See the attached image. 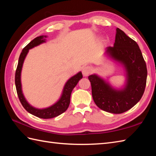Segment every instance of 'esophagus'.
Returning a JSON list of instances; mask_svg holds the SVG:
<instances>
[{
  "label": "esophagus",
  "mask_w": 156,
  "mask_h": 156,
  "mask_svg": "<svg viewBox=\"0 0 156 156\" xmlns=\"http://www.w3.org/2000/svg\"><path fill=\"white\" fill-rule=\"evenodd\" d=\"M92 70V69L90 66H85L82 69V74H83L84 76H88L89 74H91Z\"/></svg>",
  "instance_id": "obj_1"
}]
</instances>
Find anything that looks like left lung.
<instances>
[{"label":"left lung","instance_id":"8db88e82","mask_svg":"<svg viewBox=\"0 0 156 156\" xmlns=\"http://www.w3.org/2000/svg\"><path fill=\"white\" fill-rule=\"evenodd\" d=\"M105 53L124 66L127 83L121 90H117L97 75L89 76L92 98L102 110L121 114L134 107L143 96L147 76L146 64L136 41L119 28L114 46L106 48Z\"/></svg>","mask_w":156,"mask_h":156}]
</instances>
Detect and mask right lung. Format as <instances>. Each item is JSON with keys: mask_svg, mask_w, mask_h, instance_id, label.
<instances>
[{"mask_svg": "<svg viewBox=\"0 0 156 156\" xmlns=\"http://www.w3.org/2000/svg\"><path fill=\"white\" fill-rule=\"evenodd\" d=\"M44 37H46V36L41 35L39 36V37H37L34 39H33L29 44H28L23 49L22 52L21 53L19 56L18 65L17 67H16L15 72V86L19 101L26 111L29 112V113L36 116V117L39 118L51 119L57 117V116L62 114L63 112H64L67 110L69 107V102H70V96L72 91L76 87V84H78V81L81 78H82V74L81 72H80L77 74L74 75L69 79L64 86V90H63L62 94L60 98L54 105L46 108L39 109L33 107L31 105H29L27 101H26L22 92L21 82V69L23 62L25 60V58L27 54L29 49L34 48L37 45H39V44H42V43L45 42V39H44Z\"/></svg>", "mask_w": 156, "mask_h": 156, "instance_id": "1", "label": "right lung"}]
</instances>
